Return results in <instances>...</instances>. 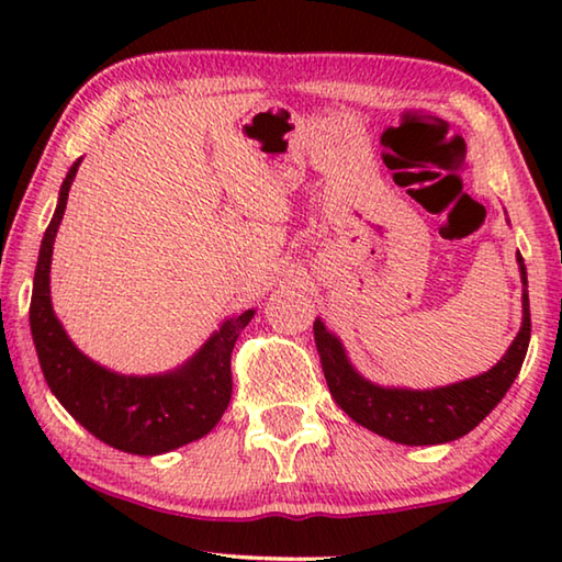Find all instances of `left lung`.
I'll return each instance as SVG.
<instances>
[{
  "instance_id": "left-lung-1",
  "label": "left lung",
  "mask_w": 562,
  "mask_h": 562,
  "mask_svg": "<svg viewBox=\"0 0 562 562\" xmlns=\"http://www.w3.org/2000/svg\"><path fill=\"white\" fill-rule=\"evenodd\" d=\"M522 282V322L516 339L496 367L479 376L436 389L379 386L361 376L347 357L337 335L315 319V345L319 351L329 394L357 424L406 446H436L456 441L473 431L516 382L530 341L528 272L518 252Z\"/></svg>"
}]
</instances>
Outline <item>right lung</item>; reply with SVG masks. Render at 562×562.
<instances>
[{"instance_id": "1", "label": "right lung", "mask_w": 562, "mask_h": 562, "mask_svg": "<svg viewBox=\"0 0 562 562\" xmlns=\"http://www.w3.org/2000/svg\"><path fill=\"white\" fill-rule=\"evenodd\" d=\"M79 164L64 178L34 272L30 325L44 379L66 412L113 449L136 456L180 449L211 434L231 404V355L255 310L225 319L186 364L166 374H119L83 355L56 319L49 290L54 237Z\"/></svg>"}]
</instances>
